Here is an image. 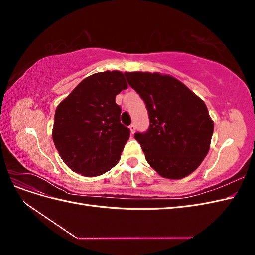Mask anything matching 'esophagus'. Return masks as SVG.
I'll return each instance as SVG.
<instances>
[{
  "instance_id": "1",
  "label": "esophagus",
  "mask_w": 255,
  "mask_h": 255,
  "mask_svg": "<svg viewBox=\"0 0 255 255\" xmlns=\"http://www.w3.org/2000/svg\"><path fill=\"white\" fill-rule=\"evenodd\" d=\"M128 128H129V130H130V134L133 135L135 133V130H136V126L134 125V123H132V125H130Z\"/></svg>"
}]
</instances>
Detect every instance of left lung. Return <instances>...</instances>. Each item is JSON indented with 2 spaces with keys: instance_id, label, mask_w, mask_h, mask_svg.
Wrapping results in <instances>:
<instances>
[{
  "instance_id": "left-lung-1",
  "label": "left lung",
  "mask_w": 255,
  "mask_h": 255,
  "mask_svg": "<svg viewBox=\"0 0 255 255\" xmlns=\"http://www.w3.org/2000/svg\"><path fill=\"white\" fill-rule=\"evenodd\" d=\"M125 74L149 113V129L135 134L148 164L170 180L194 172L207 155L214 132V121L203 100L169 74Z\"/></svg>"
}]
</instances>
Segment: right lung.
I'll return each mask as SVG.
<instances>
[{
  "label": "right lung",
  "mask_w": 255,
  "mask_h": 255,
  "mask_svg": "<svg viewBox=\"0 0 255 255\" xmlns=\"http://www.w3.org/2000/svg\"><path fill=\"white\" fill-rule=\"evenodd\" d=\"M127 88L122 72H98L84 79L58 104L52 137L72 171L98 176L118 164L129 129L120 122L116 96Z\"/></svg>",
  "instance_id": "1"
}]
</instances>
